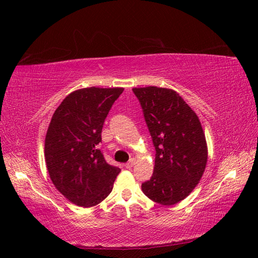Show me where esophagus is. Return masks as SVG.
<instances>
[{
    "label": "esophagus",
    "mask_w": 258,
    "mask_h": 258,
    "mask_svg": "<svg viewBox=\"0 0 258 258\" xmlns=\"http://www.w3.org/2000/svg\"><path fill=\"white\" fill-rule=\"evenodd\" d=\"M134 164H135V159H131L127 164H125V167L126 168H132Z\"/></svg>",
    "instance_id": "1"
}]
</instances>
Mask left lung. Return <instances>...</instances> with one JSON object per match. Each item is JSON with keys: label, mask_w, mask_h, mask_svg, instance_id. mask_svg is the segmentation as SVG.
Here are the masks:
<instances>
[{"label": "left lung", "mask_w": 258, "mask_h": 258, "mask_svg": "<svg viewBox=\"0 0 258 258\" xmlns=\"http://www.w3.org/2000/svg\"><path fill=\"white\" fill-rule=\"evenodd\" d=\"M156 148L154 174L142 184L152 202L172 206L185 199L202 178L208 148L202 123L176 91L134 87Z\"/></svg>", "instance_id": "1"}]
</instances>
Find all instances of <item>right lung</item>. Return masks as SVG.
<instances>
[{
	"label": "right lung",
	"instance_id": "add662e5",
	"mask_svg": "<svg viewBox=\"0 0 258 258\" xmlns=\"http://www.w3.org/2000/svg\"><path fill=\"white\" fill-rule=\"evenodd\" d=\"M123 87H85L69 93L55 109L46 131L44 156L52 183L69 202L92 207L108 197L120 168L104 160V119Z\"/></svg>",
	"mask_w": 258,
	"mask_h": 258
}]
</instances>
